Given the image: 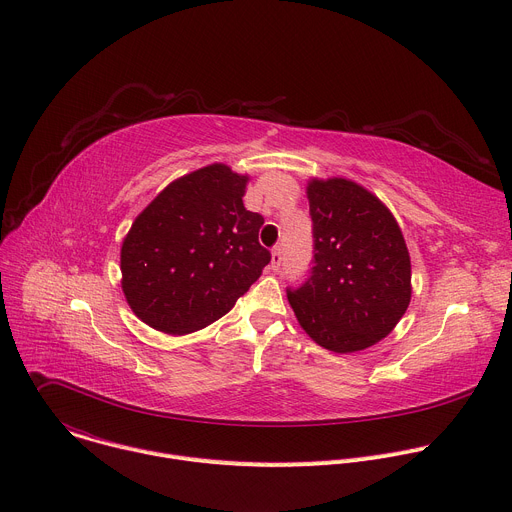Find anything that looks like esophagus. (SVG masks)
<instances>
[{
    "instance_id": "esophagus-1",
    "label": "esophagus",
    "mask_w": 512,
    "mask_h": 512,
    "mask_svg": "<svg viewBox=\"0 0 512 512\" xmlns=\"http://www.w3.org/2000/svg\"><path fill=\"white\" fill-rule=\"evenodd\" d=\"M281 247H273V251H271V265L273 267H279V263H281Z\"/></svg>"
}]
</instances>
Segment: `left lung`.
I'll use <instances>...</instances> for the list:
<instances>
[{"mask_svg":"<svg viewBox=\"0 0 512 512\" xmlns=\"http://www.w3.org/2000/svg\"><path fill=\"white\" fill-rule=\"evenodd\" d=\"M314 267L287 300L306 334L346 354L383 340L411 302V259L393 212L346 178H312Z\"/></svg>","mask_w":512,"mask_h":512,"instance_id":"left-lung-1","label":"left lung"}]
</instances>
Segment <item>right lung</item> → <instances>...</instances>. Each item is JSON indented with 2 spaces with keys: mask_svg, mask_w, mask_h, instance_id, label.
Masks as SVG:
<instances>
[{
  "mask_svg": "<svg viewBox=\"0 0 512 512\" xmlns=\"http://www.w3.org/2000/svg\"><path fill=\"white\" fill-rule=\"evenodd\" d=\"M249 176L210 164L170 182L121 245V289L133 314L182 336L223 318L261 277L263 216L243 204Z\"/></svg>",
  "mask_w": 512,
  "mask_h": 512,
  "instance_id": "right-lung-1",
  "label": "right lung"
}]
</instances>
